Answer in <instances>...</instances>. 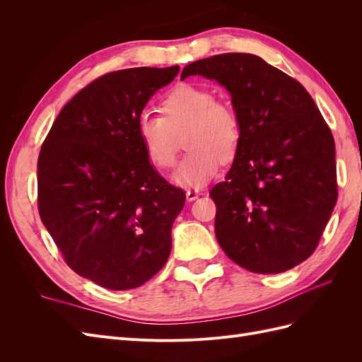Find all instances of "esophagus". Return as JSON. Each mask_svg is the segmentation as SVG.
Instances as JSON below:
<instances>
[{
	"instance_id": "obj_1",
	"label": "esophagus",
	"mask_w": 362,
	"mask_h": 362,
	"mask_svg": "<svg viewBox=\"0 0 362 362\" xmlns=\"http://www.w3.org/2000/svg\"><path fill=\"white\" fill-rule=\"evenodd\" d=\"M202 193L199 192V190H187L185 192V196H187V201H194V199H198L199 196H201Z\"/></svg>"
}]
</instances>
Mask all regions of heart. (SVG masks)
Listing matches in <instances>:
<instances>
[{"label":"heart","mask_w":362,"mask_h":362,"mask_svg":"<svg viewBox=\"0 0 362 362\" xmlns=\"http://www.w3.org/2000/svg\"><path fill=\"white\" fill-rule=\"evenodd\" d=\"M161 116L144 113L137 119V137L146 158L158 169H169L180 149H187L172 180L181 187H204L234 160L242 145L243 125L237 108L202 86L181 83L164 95Z\"/></svg>","instance_id":"heart-1"}]
</instances>
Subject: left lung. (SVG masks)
I'll return each mask as SVG.
<instances>
[{"mask_svg":"<svg viewBox=\"0 0 362 362\" xmlns=\"http://www.w3.org/2000/svg\"><path fill=\"white\" fill-rule=\"evenodd\" d=\"M231 93L242 145L210 192L216 237L254 273H281L315 250L338 198L335 141L311 95L254 54H218L187 64Z\"/></svg>","mask_w":362,"mask_h":362,"instance_id":"obj_1","label":"left lung"}]
</instances>
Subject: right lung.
I'll return each instance as SVG.
<instances>
[{
  "label": "right lung",
  "mask_w": 362,
  "mask_h": 362,
  "mask_svg": "<svg viewBox=\"0 0 362 362\" xmlns=\"http://www.w3.org/2000/svg\"><path fill=\"white\" fill-rule=\"evenodd\" d=\"M178 66L108 72L62 108L37 160V208L64 262L108 290L166 264L185 193L149 164L137 119Z\"/></svg>",
  "instance_id": "add662e5"
}]
</instances>
